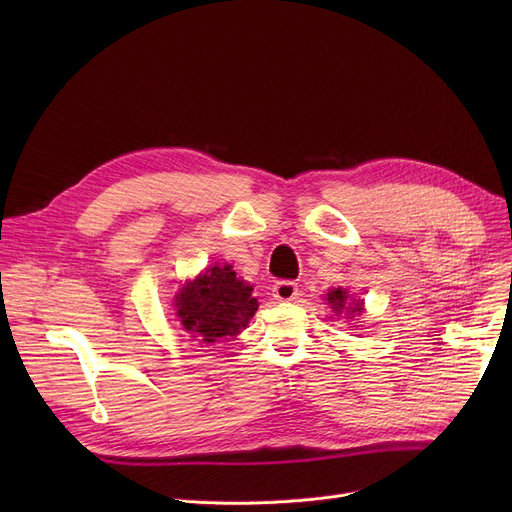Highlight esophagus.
I'll use <instances>...</instances> for the list:
<instances>
[{
	"label": "esophagus",
	"instance_id": "esophagus-1",
	"mask_svg": "<svg viewBox=\"0 0 512 512\" xmlns=\"http://www.w3.org/2000/svg\"><path fill=\"white\" fill-rule=\"evenodd\" d=\"M272 294H274V299H276V301H280V303H288V301H294V299H297L299 286L294 284V282L282 280V282H278V284L274 286Z\"/></svg>",
	"mask_w": 512,
	"mask_h": 512
}]
</instances>
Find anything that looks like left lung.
<instances>
[{
    "label": "left lung",
    "instance_id": "obj_1",
    "mask_svg": "<svg viewBox=\"0 0 512 512\" xmlns=\"http://www.w3.org/2000/svg\"><path fill=\"white\" fill-rule=\"evenodd\" d=\"M351 294H348L344 288H332L328 292V303L332 305L334 313L340 315V313H346V315H353V313H361L363 311V301H357L351 304Z\"/></svg>",
    "mask_w": 512,
    "mask_h": 512
}]
</instances>
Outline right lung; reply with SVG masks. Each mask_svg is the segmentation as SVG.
Listing matches in <instances>:
<instances>
[{"label": "right lung", "mask_w": 512, "mask_h": 512, "mask_svg": "<svg viewBox=\"0 0 512 512\" xmlns=\"http://www.w3.org/2000/svg\"><path fill=\"white\" fill-rule=\"evenodd\" d=\"M257 307L253 286L236 278L232 265L207 267L195 280L178 288L174 297L182 330L201 344L240 334Z\"/></svg>", "instance_id": "obj_1"}]
</instances>
